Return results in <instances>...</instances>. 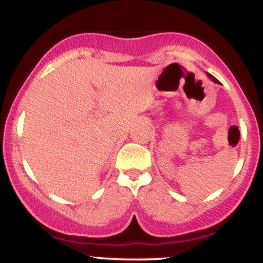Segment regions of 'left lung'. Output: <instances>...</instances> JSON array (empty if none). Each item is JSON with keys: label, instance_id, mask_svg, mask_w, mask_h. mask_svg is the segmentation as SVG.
Instances as JSON below:
<instances>
[{"label": "left lung", "instance_id": "left-lung-1", "mask_svg": "<svg viewBox=\"0 0 263 263\" xmlns=\"http://www.w3.org/2000/svg\"><path fill=\"white\" fill-rule=\"evenodd\" d=\"M208 77H209V78H210V79H211V80H213V81H215V83H219V80H218V79H216V78H214V77H213V75L208 74Z\"/></svg>", "mask_w": 263, "mask_h": 263}]
</instances>
